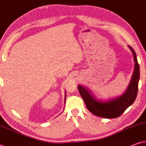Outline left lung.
Wrapping results in <instances>:
<instances>
[{"mask_svg": "<svg viewBox=\"0 0 146 146\" xmlns=\"http://www.w3.org/2000/svg\"><path fill=\"white\" fill-rule=\"evenodd\" d=\"M128 48L133 53L135 67L130 83L121 95L107 100H99L88 88L81 84L78 85L79 92L88 109L96 116L109 119L118 117L135 100L138 92L140 68L135 52L131 46H128Z\"/></svg>", "mask_w": 146, "mask_h": 146, "instance_id": "1", "label": "left lung"}]
</instances>
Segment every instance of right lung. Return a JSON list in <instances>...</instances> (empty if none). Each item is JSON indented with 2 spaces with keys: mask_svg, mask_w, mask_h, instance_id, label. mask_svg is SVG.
I'll list each match as a JSON object with an SVG mask.
<instances>
[{
  "mask_svg": "<svg viewBox=\"0 0 146 146\" xmlns=\"http://www.w3.org/2000/svg\"><path fill=\"white\" fill-rule=\"evenodd\" d=\"M65 100H66V94L65 93Z\"/></svg>",
  "mask_w": 146,
  "mask_h": 146,
  "instance_id": "1",
  "label": "right lung"
}]
</instances>
